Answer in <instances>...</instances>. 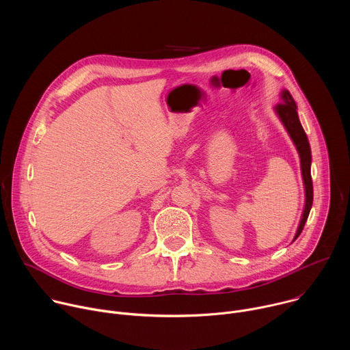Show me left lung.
Here are the masks:
<instances>
[{
    "instance_id": "8db88e82",
    "label": "left lung",
    "mask_w": 350,
    "mask_h": 350,
    "mask_svg": "<svg viewBox=\"0 0 350 350\" xmlns=\"http://www.w3.org/2000/svg\"><path fill=\"white\" fill-rule=\"evenodd\" d=\"M282 103L275 105V112L278 115V118L281 119L282 124L285 126L288 134L291 135L299 157H301V169H302V176H304V183H305V193H306V204H305V209H304V215L301 219V223H299L297 231L295 234L293 241L301 235L305 223L309 217L312 205H313V183H312V174H310V163H312V152H310V145L308 141V135L299 122L297 118V112H296V104L293 101L292 95L289 94L288 90H284L281 94Z\"/></svg>"
}]
</instances>
